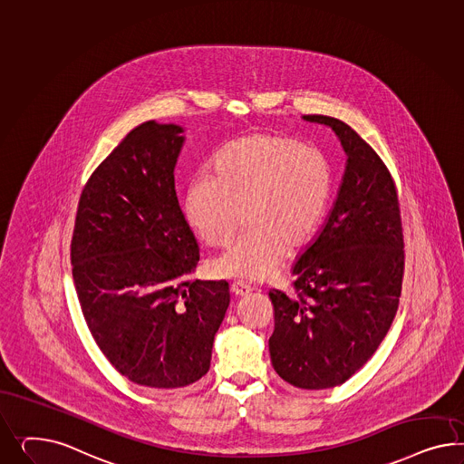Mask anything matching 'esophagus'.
Wrapping results in <instances>:
<instances>
[{
	"label": "esophagus",
	"mask_w": 464,
	"mask_h": 464,
	"mask_svg": "<svg viewBox=\"0 0 464 464\" xmlns=\"http://www.w3.org/2000/svg\"><path fill=\"white\" fill-rule=\"evenodd\" d=\"M253 288L248 285V284H245V282H235L233 285H231V292L235 294V295H238V297H243V295H248Z\"/></svg>",
	"instance_id": "1"
}]
</instances>
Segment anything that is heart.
<instances>
[{
	"label": "heart",
	"mask_w": 464,
	"mask_h": 464,
	"mask_svg": "<svg viewBox=\"0 0 464 464\" xmlns=\"http://www.w3.org/2000/svg\"><path fill=\"white\" fill-rule=\"evenodd\" d=\"M333 190L331 165L315 147L255 133L216 153L213 177L188 182L184 211L209 246H225L245 218L246 231L211 262L216 276L264 280L285 250L304 246L321 225Z\"/></svg>",
	"instance_id": "b5f03b06"
}]
</instances>
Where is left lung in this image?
<instances>
[{
  "label": "left lung",
  "instance_id": "left-lung-1",
  "mask_svg": "<svg viewBox=\"0 0 464 464\" xmlns=\"http://www.w3.org/2000/svg\"><path fill=\"white\" fill-rule=\"evenodd\" d=\"M304 120L331 126L348 162L326 225L294 264V295L268 292L276 319L268 348L280 378L323 390L354 375L387 336L405 251L397 188L378 153L341 120Z\"/></svg>",
  "mask_w": 464,
  "mask_h": 464
}]
</instances>
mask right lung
<instances>
[{"instance_id":"right-lung-1","label":"right lung","mask_w":464,"mask_h":464,"mask_svg":"<svg viewBox=\"0 0 464 464\" xmlns=\"http://www.w3.org/2000/svg\"><path fill=\"white\" fill-rule=\"evenodd\" d=\"M184 130L133 128L81 192L71 241L77 299L102 354L130 382L188 387L211 366L225 280H192L199 248L176 194Z\"/></svg>"}]
</instances>
